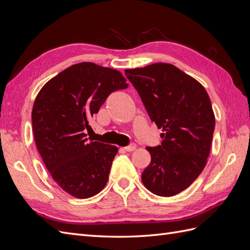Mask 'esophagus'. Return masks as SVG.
<instances>
[{
    "instance_id": "obj_1",
    "label": "esophagus",
    "mask_w": 250,
    "mask_h": 250,
    "mask_svg": "<svg viewBox=\"0 0 250 250\" xmlns=\"http://www.w3.org/2000/svg\"><path fill=\"white\" fill-rule=\"evenodd\" d=\"M135 148H137V145H135L134 143H132V144H130V145H128V146L124 147V149H125L126 151H133Z\"/></svg>"
}]
</instances>
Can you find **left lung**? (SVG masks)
I'll list each match as a JSON object with an SVG mask.
<instances>
[{
  "label": "left lung",
  "mask_w": 250,
  "mask_h": 250,
  "mask_svg": "<svg viewBox=\"0 0 250 250\" xmlns=\"http://www.w3.org/2000/svg\"><path fill=\"white\" fill-rule=\"evenodd\" d=\"M150 120L162 128L161 145L147 147L151 162L142 181L170 197L190 187L206 167L215 129L209 97L200 83L169 63L125 70Z\"/></svg>",
  "instance_id": "1"
}]
</instances>
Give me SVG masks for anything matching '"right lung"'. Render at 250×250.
<instances>
[{"mask_svg":"<svg viewBox=\"0 0 250 250\" xmlns=\"http://www.w3.org/2000/svg\"><path fill=\"white\" fill-rule=\"evenodd\" d=\"M128 87L119 71L81 62L42 86L32 109L37 150L59 187L77 198L103 190L118 148L89 142L84 130L107 97Z\"/></svg>","mask_w":250,"mask_h":250,"instance_id":"add662e5","label":"right lung"}]
</instances>
